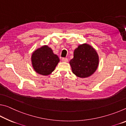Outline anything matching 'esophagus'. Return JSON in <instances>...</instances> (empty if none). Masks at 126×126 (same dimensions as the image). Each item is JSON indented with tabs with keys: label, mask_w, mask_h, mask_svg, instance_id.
I'll list each match as a JSON object with an SVG mask.
<instances>
[{
	"label": "esophagus",
	"mask_w": 126,
	"mask_h": 126,
	"mask_svg": "<svg viewBox=\"0 0 126 126\" xmlns=\"http://www.w3.org/2000/svg\"><path fill=\"white\" fill-rule=\"evenodd\" d=\"M62 61L63 62H68V59L67 58H62Z\"/></svg>",
	"instance_id": "obj_1"
}]
</instances>
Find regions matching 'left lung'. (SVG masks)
I'll list each match as a JSON object with an SVG mask.
<instances>
[{
  "label": "left lung",
  "mask_w": 126,
  "mask_h": 126,
  "mask_svg": "<svg viewBox=\"0 0 126 126\" xmlns=\"http://www.w3.org/2000/svg\"><path fill=\"white\" fill-rule=\"evenodd\" d=\"M99 57L95 50L87 44H83L74 51V57L69 62L73 73L78 77L86 78L96 71Z\"/></svg>",
  "instance_id": "obj_1"
}]
</instances>
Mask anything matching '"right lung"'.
<instances>
[{"mask_svg": "<svg viewBox=\"0 0 126 126\" xmlns=\"http://www.w3.org/2000/svg\"><path fill=\"white\" fill-rule=\"evenodd\" d=\"M31 59L35 71L43 76L52 73L59 62L58 57L47 46H43L34 52Z\"/></svg>", "mask_w": 126, "mask_h": 126, "instance_id": "obj_1", "label": "right lung"}]
</instances>
